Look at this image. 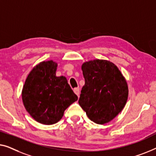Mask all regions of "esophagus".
Segmentation results:
<instances>
[{
	"label": "esophagus",
	"mask_w": 156,
	"mask_h": 156,
	"mask_svg": "<svg viewBox=\"0 0 156 156\" xmlns=\"http://www.w3.org/2000/svg\"><path fill=\"white\" fill-rule=\"evenodd\" d=\"M73 91L74 93L78 95V97H79V95H80V89H79L78 87H75V88L73 89Z\"/></svg>",
	"instance_id": "esophagus-1"
}]
</instances>
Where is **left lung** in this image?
I'll list each match as a JSON object with an SVG mask.
<instances>
[{
	"label": "left lung",
	"mask_w": 156,
	"mask_h": 156,
	"mask_svg": "<svg viewBox=\"0 0 156 156\" xmlns=\"http://www.w3.org/2000/svg\"><path fill=\"white\" fill-rule=\"evenodd\" d=\"M85 85L78 103L87 117L98 124L112 121L124 109L129 96L126 78L115 63L104 59L84 62Z\"/></svg>",
	"instance_id": "obj_1"
}]
</instances>
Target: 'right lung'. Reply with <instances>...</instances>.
<instances>
[{"instance_id":"add662e5","label":"right lung","mask_w":156,"mask_h":156,"mask_svg":"<svg viewBox=\"0 0 156 156\" xmlns=\"http://www.w3.org/2000/svg\"><path fill=\"white\" fill-rule=\"evenodd\" d=\"M58 63L53 60L41 61L31 70L22 90L24 107L37 122L56 124L64 111L78 100L65 76L57 77Z\"/></svg>"}]
</instances>
